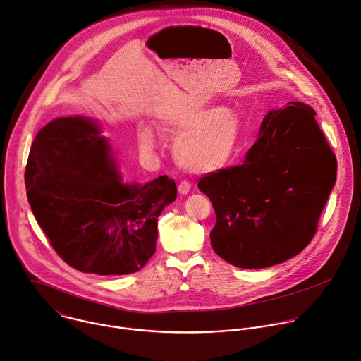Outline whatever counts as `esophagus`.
Here are the masks:
<instances>
[{
    "mask_svg": "<svg viewBox=\"0 0 361 361\" xmlns=\"http://www.w3.org/2000/svg\"><path fill=\"white\" fill-rule=\"evenodd\" d=\"M190 190H191V184H190L188 181H181V183L178 184V192H180V194L185 195V194L190 192Z\"/></svg>",
    "mask_w": 361,
    "mask_h": 361,
    "instance_id": "1",
    "label": "esophagus"
}]
</instances>
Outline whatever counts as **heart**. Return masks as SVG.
Returning <instances> with one entry per match:
<instances>
[{"mask_svg":"<svg viewBox=\"0 0 361 361\" xmlns=\"http://www.w3.org/2000/svg\"><path fill=\"white\" fill-rule=\"evenodd\" d=\"M166 131L178 138L174 147L177 163L192 173H213L233 157L241 138L243 123L230 109L205 107L171 118ZM145 151L156 147V135L148 128L140 131Z\"/></svg>","mask_w":361,"mask_h":361,"instance_id":"heart-1","label":"heart"}]
</instances>
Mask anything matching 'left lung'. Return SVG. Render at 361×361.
Here are the masks:
<instances>
[{"label":"left lung","instance_id":"1","mask_svg":"<svg viewBox=\"0 0 361 361\" xmlns=\"http://www.w3.org/2000/svg\"><path fill=\"white\" fill-rule=\"evenodd\" d=\"M301 101L264 117L241 166L198 181L212 200V247L240 269H266L301 252L316 234L336 184L337 160Z\"/></svg>","mask_w":361,"mask_h":361}]
</instances>
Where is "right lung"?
Listing matches in <instances>:
<instances>
[{
  "instance_id": "1",
  "label": "right lung",
  "mask_w": 361,
  "mask_h": 361,
  "mask_svg": "<svg viewBox=\"0 0 361 361\" xmlns=\"http://www.w3.org/2000/svg\"><path fill=\"white\" fill-rule=\"evenodd\" d=\"M101 126L60 117L35 135L25 167L34 217L61 259L82 273L123 276L156 252L157 221L177 198L167 176L126 183Z\"/></svg>"
}]
</instances>
